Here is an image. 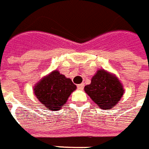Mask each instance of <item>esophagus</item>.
Wrapping results in <instances>:
<instances>
[{"label": "esophagus", "mask_w": 149, "mask_h": 149, "mask_svg": "<svg viewBox=\"0 0 149 149\" xmlns=\"http://www.w3.org/2000/svg\"><path fill=\"white\" fill-rule=\"evenodd\" d=\"M84 86H85V84L84 83L79 84V85H78V86H77V87H78V89H83Z\"/></svg>", "instance_id": "34e87169"}]
</instances>
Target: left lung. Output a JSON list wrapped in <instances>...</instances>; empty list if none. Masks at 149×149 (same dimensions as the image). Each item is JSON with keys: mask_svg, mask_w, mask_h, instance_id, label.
<instances>
[{"mask_svg": "<svg viewBox=\"0 0 149 149\" xmlns=\"http://www.w3.org/2000/svg\"><path fill=\"white\" fill-rule=\"evenodd\" d=\"M85 91L100 108L108 110L121 99L124 90L120 81L115 75L104 70H99L85 86Z\"/></svg>", "mask_w": 149, "mask_h": 149, "instance_id": "8db88e82", "label": "left lung"}]
</instances>
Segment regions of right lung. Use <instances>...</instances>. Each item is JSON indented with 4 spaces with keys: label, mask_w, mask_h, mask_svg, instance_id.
I'll return each mask as SVG.
<instances>
[{
    "label": "right lung",
    "mask_w": 149,
    "mask_h": 149,
    "mask_svg": "<svg viewBox=\"0 0 149 149\" xmlns=\"http://www.w3.org/2000/svg\"><path fill=\"white\" fill-rule=\"evenodd\" d=\"M76 86L70 79L66 78L57 70L45 77L34 87V94L39 101L48 109L60 110L65 104Z\"/></svg>",
    "instance_id": "right-lung-1"
}]
</instances>
